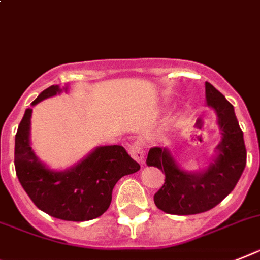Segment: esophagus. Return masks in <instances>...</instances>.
I'll return each instance as SVG.
<instances>
[{
    "label": "esophagus",
    "mask_w": 260,
    "mask_h": 260,
    "mask_svg": "<svg viewBox=\"0 0 260 260\" xmlns=\"http://www.w3.org/2000/svg\"><path fill=\"white\" fill-rule=\"evenodd\" d=\"M128 153H130V155H132L137 162H139V164H143V162H145V150H143L142 142L135 141L134 143H132L130 147H128Z\"/></svg>",
    "instance_id": "esophagus-1"
}]
</instances>
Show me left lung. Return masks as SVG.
<instances>
[{
    "mask_svg": "<svg viewBox=\"0 0 260 260\" xmlns=\"http://www.w3.org/2000/svg\"><path fill=\"white\" fill-rule=\"evenodd\" d=\"M206 100L215 110L222 134V141L216 146V158L206 170H183L164 147H153L147 154V166L165 171V183L154 195V203L167 214L192 215L209 211L233 191L246 167L243 132L234 106L209 82H206Z\"/></svg>",
    "mask_w": 260,
    "mask_h": 260,
    "instance_id": "1",
    "label": "left lung"
}]
</instances>
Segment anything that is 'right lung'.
Here are the masks:
<instances>
[{
    "instance_id": "1",
    "label": "right lung",
    "mask_w": 260,
    "mask_h": 260,
    "mask_svg": "<svg viewBox=\"0 0 260 260\" xmlns=\"http://www.w3.org/2000/svg\"><path fill=\"white\" fill-rule=\"evenodd\" d=\"M61 91L58 85H53L31 105ZM30 118L31 109H26L16 134L14 166L19 183L29 198L49 215L72 222L98 218L109 209L115 183L141 169L122 146L113 145L96 147L69 170H50L31 150Z\"/></svg>"
}]
</instances>
